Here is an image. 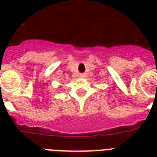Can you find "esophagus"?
I'll list each match as a JSON object with an SVG mask.
<instances>
[{"label": "esophagus", "mask_w": 157, "mask_h": 157, "mask_svg": "<svg viewBox=\"0 0 157 157\" xmlns=\"http://www.w3.org/2000/svg\"><path fill=\"white\" fill-rule=\"evenodd\" d=\"M81 76H83V75H81Z\"/></svg>", "instance_id": "esophagus-1"}]
</instances>
